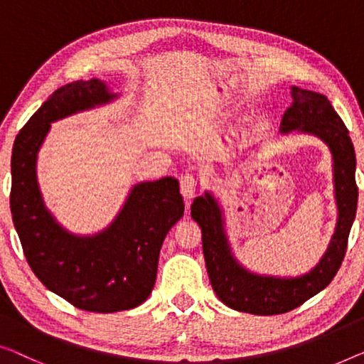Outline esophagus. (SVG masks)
<instances>
[{"instance_id":"1","label":"esophagus","mask_w":364,"mask_h":364,"mask_svg":"<svg viewBox=\"0 0 364 364\" xmlns=\"http://www.w3.org/2000/svg\"><path fill=\"white\" fill-rule=\"evenodd\" d=\"M180 189H181V194L184 199L186 200L193 199L194 191H196V178H194L193 175H189V173L183 175L180 178Z\"/></svg>"}]
</instances>
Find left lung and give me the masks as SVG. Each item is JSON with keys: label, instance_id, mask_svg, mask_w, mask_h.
<instances>
[{"label": "left lung", "instance_id": "8db88e82", "mask_svg": "<svg viewBox=\"0 0 364 364\" xmlns=\"http://www.w3.org/2000/svg\"><path fill=\"white\" fill-rule=\"evenodd\" d=\"M291 96L292 105L281 119V132L287 134L297 130L316 135L328 145L333 156L338 220L327 252L317 267L311 273L297 278H276L250 273L230 252L222 210L213 194L205 193L191 204V217L203 232L204 259L214 292L234 311L255 316L289 312L332 283L345 258L348 235L356 215V156L348 129L323 95L292 86Z\"/></svg>", "mask_w": 364, "mask_h": 364}]
</instances>
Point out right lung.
<instances>
[{"label": "right lung", "instance_id": "obj_1", "mask_svg": "<svg viewBox=\"0 0 364 364\" xmlns=\"http://www.w3.org/2000/svg\"><path fill=\"white\" fill-rule=\"evenodd\" d=\"M116 96L97 78L62 86L19 130L11 156V214L27 263L47 289L81 311L101 314L147 299L161 243L184 213L180 183L171 176L135 184L112 224L91 237L70 234L43 205L36 164L50 122Z\"/></svg>", "mask_w": 364, "mask_h": 364}]
</instances>
